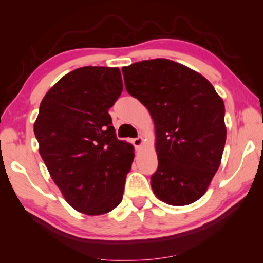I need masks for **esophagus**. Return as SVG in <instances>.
<instances>
[{
	"mask_svg": "<svg viewBox=\"0 0 263 263\" xmlns=\"http://www.w3.org/2000/svg\"><path fill=\"white\" fill-rule=\"evenodd\" d=\"M143 143V139L142 136H138V138H135L134 140H133V145H134L136 148H139L140 146H141Z\"/></svg>",
	"mask_w": 263,
	"mask_h": 263,
	"instance_id": "obj_1",
	"label": "esophagus"
}]
</instances>
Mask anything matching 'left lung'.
<instances>
[{
  "label": "left lung",
  "mask_w": 263,
  "mask_h": 263,
  "mask_svg": "<svg viewBox=\"0 0 263 263\" xmlns=\"http://www.w3.org/2000/svg\"><path fill=\"white\" fill-rule=\"evenodd\" d=\"M129 95L149 111L156 127L158 199L185 206L206 193L226 141L224 102L210 81L174 61H141L122 68Z\"/></svg>",
  "instance_id": "8db88e82"
}]
</instances>
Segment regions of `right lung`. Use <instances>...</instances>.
Returning <instances> with one entry per match:
<instances>
[{"label": "right lung", "mask_w": 263, "mask_h": 263, "mask_svg": "<svg viewBox=\"0 0 263 263\" xmlns=\"http://www.w3.org/2000/svg\"><path fill=\"white\" fill-rule=\"evenodd\" d=\"M122 91L118 68L82 67L64 75L39 106V153L67 202L84 214H105L123 197L134 149L117 139L109 115Z\"/></svg>", "instance_id": "obj_1"}]
</instances>
